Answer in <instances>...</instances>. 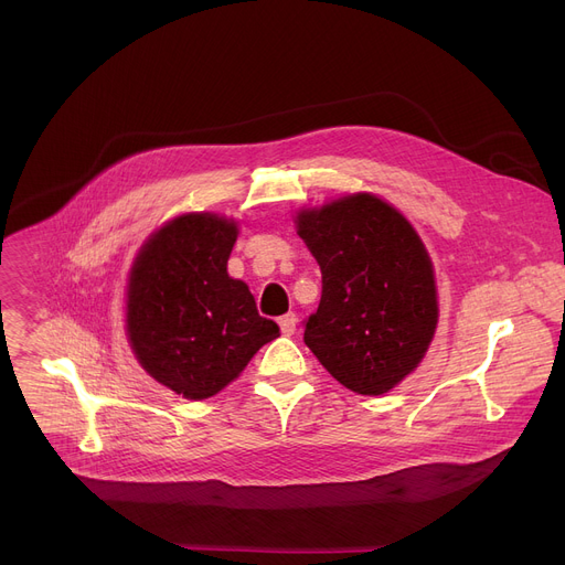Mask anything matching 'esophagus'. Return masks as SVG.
Instances as JSON below:
<instances>
[{
  "label": "esophagus",
  "mask_w": 565,
  "mask_h": 565,
  "mask_svg": "<svg viewBox=\"0 0 565 565\" xmlns=\"http://www.w3.org/2000/svg\"><path fill=\"white\" fill-rule=\"evenodd\" d=\"M295 327H297V316L295 313H286V316L279 318V329H281L284 335H292Z\"/></svg>",
  "instance_id": "obj_1"
}]
</instances>
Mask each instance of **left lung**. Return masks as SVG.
I'll use <instances>...</instances> for the list:
<instances>
[{"label": "left lung", "instance_id": "8db88e82", "mask_svg": "<svg viewBox=\"0 0 565 565\" xmlns=\"http://www.w3.org/2000/svg\"><path fill=\"white\" fill-rule=\"evenodd\" d=\"M295 225L322 270V299L306 320V347L347 390L390 392L419 367L439 320L424 241L374 193L299 210Z\"/></svg>", "mask_w": 565, "mask_h": 565}]
</instances>
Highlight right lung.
<instances>
[{
    "mask_svg": "<svg viewBox=\"0 0 565 565\" xmlns=\"http://www.w3.org/2000/svg\"><path fill=\"white\" fill-rule=\"evenodd\" d=\"M234 218L214 212L175 216L139 247L126 286V333L148 376L182 398L218 394L252 355L279 338L227 262Z\"/></svg>",
    "mask_w": 565,
    "mask_h": 565,
    "instance_id": "right-lung-1",
    "label": "right lung"
}]
</instances>
